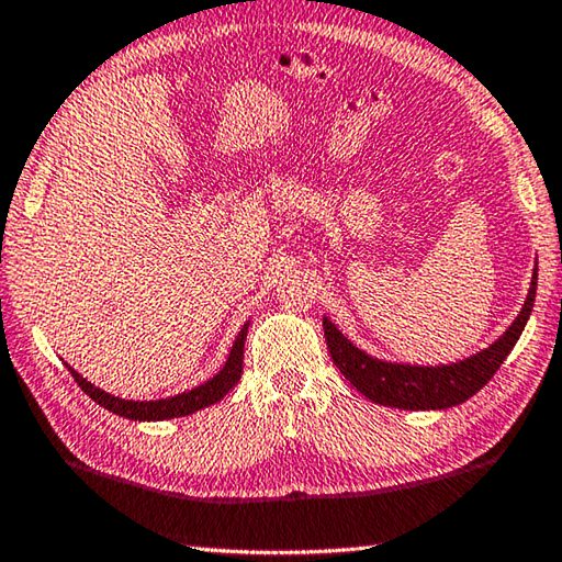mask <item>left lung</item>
Segmentation results:
<instances>
[{
	"instance_id": "obj_1",
	"label": "left lung",
	"mask_w": 562,
	"mask_h": 562,
	"mask_svg": "<svg viewBox=\"0 0 562 562\" xmlns=\"http://www.w3.org/2000/svg\"><path fill=\"white\" fill-rule=\"evenodd\" d=\"M536 288L538 268H532L528 297L522 302L518 317L510 322V327L486 349L475 351V355L461 361H451V364L422 367L376 359L341 335V329L329 317H322V327H325L331 361L369 402L406 408V412H429V408L436 412V408L463 404L465 398H471L491 382V376L498 372L510 349L520 339L522 329H526L532 302H536Z\"/></svg>"
}]
</instances>
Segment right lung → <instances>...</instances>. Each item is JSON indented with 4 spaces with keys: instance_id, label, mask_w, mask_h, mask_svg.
<instances>
[{
    "instance_id": "1",
    "label": "right lung",
    "mask_w": 562,
    "mask_h": 562,
    "mask_svg": "<svg viewBox=\"0 0 562 562\" xmlns=\"http://www.w3.org/2000/svg\"><path fill=\"white\" fill-rule=\"evenodd\" d=\"M247 327H250V322H245L243 329L237 331V337L231 347V355H227L225 364L221 367V372L213 374L205 384H198L195 389H188V392L176 394V396L150 398V402H136V398L113 396L109 392H103V389H99L97 384H91L89 379H83L74 367L66 364V361L64 364L69 367V372L76 379V384H79L83 392L93 398V402L101 404L103 408H109L111 414L131 418V422H166V418L188 416V414L201 412V408H205V406L217 404L237 382H240Z\"/></svg>"
}]
</instances>
